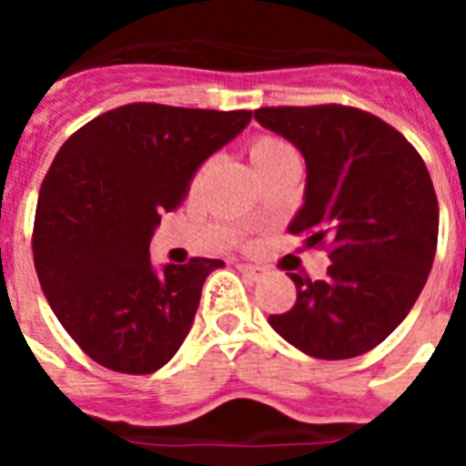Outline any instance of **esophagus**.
<instances>
[{
	"label": "esophagus",
	"mask_w": 466,
	"mask_h": 466,
	"mask_svg": "<svg viewBox=\"0 0 466 466\" xmlns=\"http://www.w3.org/2000/svg\"><path fill=\"white\" fill-rule=\"evenodd\" d=\"M238 270L252 279H258L263 275V268L261 266H257V263H238Z\"/></svg>",
	"instance_id": "obj_1"
}]
</instances>
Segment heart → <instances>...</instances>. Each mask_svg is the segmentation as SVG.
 Returning a JSON list of instances; mask_svg holds the SVG:
<instances>
[{
	"mask_svg": "<svg viewBox=\"0 0 466 466\" xmlns=\"http://www.w3.org/2000/svg\"><path fill=\"white\" fill-rule=\"evenodd\" d=\"M289 154H294V151H291L289 147L278 137H258L249 144V160H252L254 170H257V167L268 166V163H273V160Z\"/></svg>",
	"mask_w": 466,
	"mask_h": 466,
	"instance_id": "1",
	"label": "heart"
}]
</instances>
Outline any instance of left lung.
<instances>
[{"label":"left lung","instance_id":"1","mask_svg":"<svg viewBox=\"0 0 466 466\" xmlns=\"http://www.w3.org/2000/svg\"><path fill=\"white\" fill-rule=\"evenodd\" d=\"M254 118L306 160L289 233L327 245V278L289 273L296 306L268 324L315 360L360 357L409 315L431 270L439 203L425 160L373 114L340 105L263 106Z\"/></svg>","mask_w":466,"mask_h":466}]
</instances>
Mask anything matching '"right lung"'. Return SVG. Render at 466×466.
Returning a JSON list of instances; mask_svg holds the SVG:
<instances>
[{
	"instance_id": "right-lung-1",
	"label": "right lung",
	"mask_w": 466,
	"mask_h": 466,
	"mask_svg": "<svg viewBox=\"0 0 466 466\" xmlns=\"http://www.w3.org/2000/svg\"><path fill=\"white\" fill-rule=\"evenodd\" d=\"M252 111L137 102L86 123L41 184L35 268L48 306L90 360L111 371L166 366L191 331L219 258L156 268L160 214L184 203L205 160L236 139Z\"/></svg>"
}]
</instances>
